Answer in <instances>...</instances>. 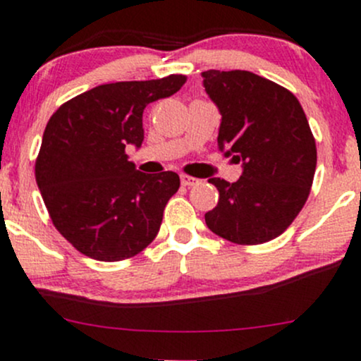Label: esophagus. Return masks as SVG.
Masks as SVG:
<instances>
[{
	"mask_svg": "<svg viewBox=\"0 0 361 361\" xmlns=\"http://www.w3.org/2000/svg\"><path fill=\"white\" fill-rule=\"evenodd\" d=\"M181 185H185V187H193V185L199 183V180L193 176H188V174H181Z\"/></svg>",
	"mask_w": 361,
	"mask_h": 361,
	"instance_id": "obj_1",
	"label": "esophagus"
}]
</instances>
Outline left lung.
I'll list each match as a JSON object with an SVG mask.
<instances>
[{
	"label": "left lung",
	"mask_w": 361,
	"mask_h": 361,
	"mask_svg": "<svg viewBox=\"0 0 361 361\" xmlns=\"http://www.w3.org/2000/svg\"><path fill=\"white\" fill-rule=\"evenodd\" d=\"M219 108L217 145L243 164L235 183L211 178L219 190L205 224L221 238L260 245L283 235L310 195L315 138L295 94L245 70L202 73Z\"/></svg>",
	"instance_id": "obj_1"
}]
</instances>
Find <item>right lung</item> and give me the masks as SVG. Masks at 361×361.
Here are the masks:
<instances>
[{
    "instance_id": "1",
    "label": "right lung",
    "mask_w": 361,
    "mask_h": 361,
    "mask_svg": "<svg viewBox=\"0 0 361 361\" xmlns=\"http://www.w3.org/2000/svg\"><path fill=\"white\" fill-rule=\"evenodd\" d=\"M185 82V75H169L94 87L47 121L35 181L54 228L84 255L102 262L130 259L159 233L180 176L137 171L125 147L144 142L145 106L173 96Z\"/></svg>"
}]
</instances>
